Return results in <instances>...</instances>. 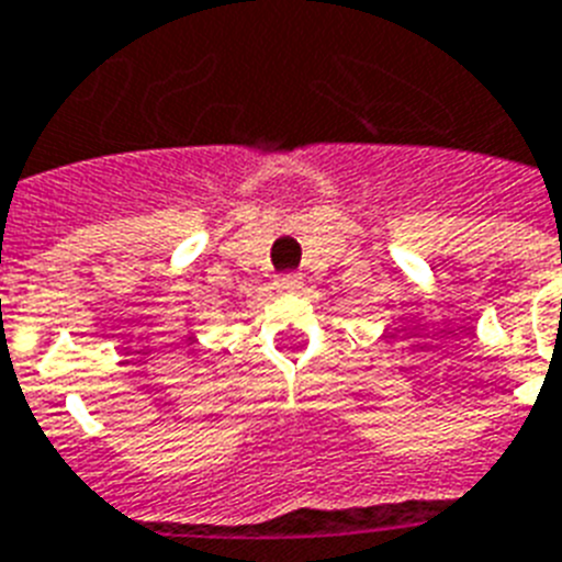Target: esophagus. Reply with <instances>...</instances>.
<instances>
[{"label": "esophagus", "instance_id": "34e87169", "mask_svg": "<svg viewBox=\"0 0 562 562\" xmlns=\"http://www.w3.org/2000/svg\"><path fill=\"white\" fill-rule=\"evenodd\" d=\"M301 281H304V278H301V272H281L276 284L281 292H295L301 286Z\"/></svg>", "mask_w": 562, "mask_h": 562}]
</instances>
